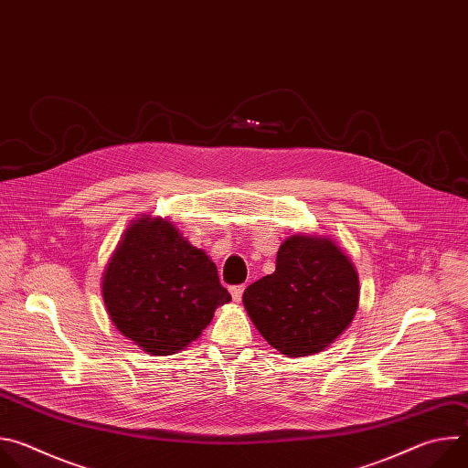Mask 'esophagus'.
Here are the masks:
<instances>
[{"instance_id": "34e87169", "label": "esophagus", "mask_w": 468, "mask_h": 468, "mask_svg": "<svg viewBox=\"0 0 468 468\" xmlns=\"http://www.w3.org/2000/svg\"><path fill=\"white\" fill-rule=\"evenodd\" d=\"M229 292H231V298H233V302H240V298H242V292H244V285H237V287H231V289H229Z\"/></svg>"}]
</instances>
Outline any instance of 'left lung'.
I'll return each instance as SVG.
<instances>
[{"label": "left lung", "mask_w": 468, "mask_h": 468, "mask_svg": "<svg viewBox=\"0 0 468 468\" xmlns=\"http://www.w3.org/2000/svg\"><path fill=\"white\" fill-rule=\"evenodd\" d=\"M242 303L272 348L305 357L325 350L352 324L359 274L333 239L296 233L282 242L274 274L251 283Z\"/></svg>", "instance_id": "left-lung-1"}]
</instances>
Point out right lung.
<instances>
[{
	"instance_id": "add662e5",
	"label": "right lung",
	"mask_w": 468,
	"mask_h": 468,
	"mask_svg": "<svg viewBox=\"0 0 468 468\" xmlns=\"http://www.w3.org/2000/svg\"><path fill=\"white\" fill-rule=\"evenodd\" d=\"M111 322L150 356H172L194 343L218 305L231 300L213 259L174 222L141 215L122 233L101 276Z\"/></svg>"
}]
</instances>
